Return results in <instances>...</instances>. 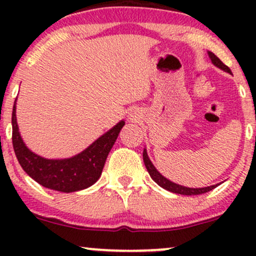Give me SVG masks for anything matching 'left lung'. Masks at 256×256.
<instances>
[{"label": "left lung", "instance_id": "8db88e82", "mask_svg": "<svg viewBox=\"0 0 256 256\" xmlns=\"http://www.w3.org/2000/svg\"><path fill=\"white\" fill-rule=\"evenodd\" d=\"M208 56L210 58V60H212L214 66L219 67L220 70H222V71L230 73L231 74V70L228 68L226 64H222L216 55H214L212 52H208ZM143 161H144V165L146 167V170H148V173L150 174L152 180H154L156 184L160 185L161 188H164V189L168 190V192H171L180 194V195H189V196L201 195V194L210 192V190L214 189V188H216V185H218L216 184V185H210V186H206V188H196L195 189V188H188V186H183V185L173 183V182L168 180V179L164 177V176L161 174L156 168H155V166L152 164L150 158H148V154H146V149L143 150Z\"/></svg>", "mask_w": 256, "mask_h": 256}]
</instances>
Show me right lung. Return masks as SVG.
<instances>
[{
	"mask_svg": "<svg viewBox=\"0 0 256 256\" xmlns=\"http://www.w3.org/2000/svg\"><path fill=\"white\" fill-rule=\"evenodd\" d=\"M16 108L14 102L12 113V140L20 166L38 184L61 192H79L98 182L104 170L106 158L116 143L120 130L125 125L122 120L119 122L78 155L68 158L50 160L34 154L25 146L19 134Z\"/></svg>",
	"mask_w": 256,
	"mask_h": 256,
	"instance_id": "right-lung-1",
	"label": "right lung"
}]
</instances>
